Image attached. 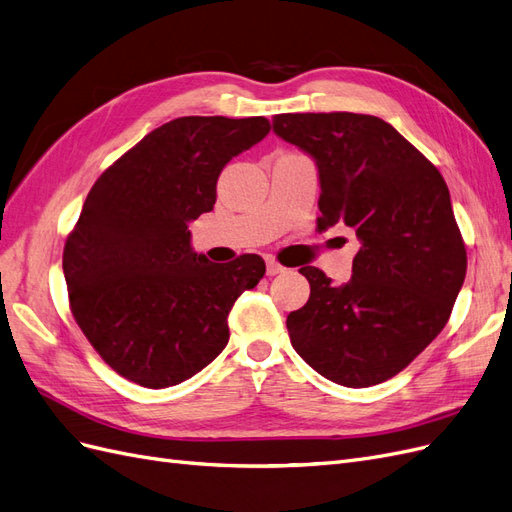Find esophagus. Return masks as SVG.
I'll return each mask as SVG.
<instances>
[{
	"mask_svg": "<svg viewBox=\"0 0 512 512\" xmlns=\"http://www.w3.org/2000/svg\"><path fill=\"white\" fill-rule=\"evenodd\" d=\"M286 267H282L280 262L273 260V258H267V275H277V273H284Z\"/></svg>",
	"mask_w": 512,
	"mask_h": 512,
	"instance_id": "34e87169",
	"label": "esophagus"
}]
</instances>
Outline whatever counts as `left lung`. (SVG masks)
I'll return each instance as SVG.
<instances>
[{
    "label": "left lung",
    "mask_w": 512,
    "mask_h": 512,
    "mask_svg": "<svg viewBox=\"0 0 512 512\" xmlns=\"http://www.w3.org/2000/svg\"><path fill=\"white\" fill-rule=\"evenodd\" d=\"M273 130L318 164V228L344 224L361 239L342 286L316 267L299 269L309 299L286 318L290 344L337 384H380L438 337L466 277L446 181L374 115L284 113Z\"/></svg>",
    "instance_id": "obj_1"
}]
</instances>
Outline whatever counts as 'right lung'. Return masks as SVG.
I'll use <instances>...</instances> for the list:
<instances>
[{"instance_id": "add662e5", "label": "right lung", "mask_w": 512, "mask_h": 512, "mask_svg": "<svg viewBox=\"0 0 512 512\" xmlns=\"http://www.w3.org/2000/svg\"><path fill=\"white\" fill-rule=\"evenodd\" d=\"M267 117H179L149 132L89 190L64 245L70 312L100 359L130 382L166 389L228 344V314L265 275L243 254L213 265L188 222L215 205L222 168L262 141Z\"/></svg>"}]
</instances>
